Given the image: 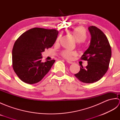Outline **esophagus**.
Listing matches in <instances>:
<instances>
[{"label": "esophagus", "instance_id": "esophagus-1", "mask_svg": "<svg viewBox=\"0 0 120 120\" xmlns=\"http://www.w3.org/2000/svg\"><path fill=\"white\" fill-rule=\"evenodd\" d=\"M67 62L68 63H70V64H73V62L70 61H69V60H67Z\"/></svg>", "mask_w": 120, "mask_h": 120}]
</instances>
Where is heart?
Returning a JSON list of instances; mask_svg holds the SVG:
<instances>
[{
    "instance_id": "heart-1",
    "label": "heart",
    "mask_w": 120,
    "mask_h": 120,
    "mask_svg": "<svg viewBox=\"0 0 120 120\" xmlns=\"http://www.w3.org/2000/svg\"><path fill=\"white\" fill-rule=\"evenodd\" d=\"M72 34L73 35L74 38H75L76 41L77 42H83L86 39V34L82 28L78 27L76 28L75 29H74L72 31ZM59 39V38L57 39V41ZM76 55V53L73 51H70L66 50L63 51L62 52V56L63 57L68 59H70L72 58L73 56Z\"/></svg>"
}]
</instances>
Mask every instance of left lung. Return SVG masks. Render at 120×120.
Here are the masks:
<instances>
[{
  "instance_id": "8db88e82",
  "label": "left lung",
  "mask_w": 120,
  "mask_h": 120,
  "mask_svg": "<svg viewBox=\"0 0 120 120\" xmlns=\"http://www.w3.org/2000/svg\"><path fill=\"white\" fill-rule=\"evenodd\" d=\"M90 45L81 59L88 61L84 68L81 65L80 71L74 75L80 81L91 83L96 82L107 72L111 57V49L106 35L95 26H90Z\"/></svg>"
}]
</instances>
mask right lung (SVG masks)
<instances>
[{
    "mask_svg": "<svg viewBox=\"0 0 120 120\" xmlns=\"http://www.w3.org/2000/svg\"><path fill=\"white\" fill-rule=\"evenodd\" d=\"M55 29L34 28L23 33L12 49L13 68L20 79L28 84L39 82L55 60L42 61V52L52 47L58 35Z\"/></svg>",
    "mask_w": 120,
    "mask_h": 120,
    "instance_id": "right-lung-1",
    "label": "right lung"
}]
</instances>
